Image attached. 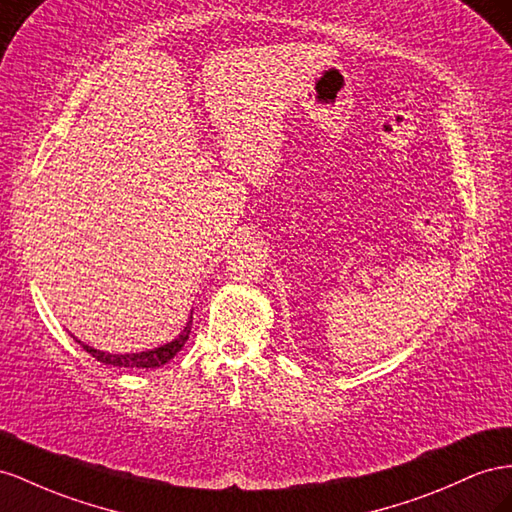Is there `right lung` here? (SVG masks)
<instances>
[{
    "instance_id": "obj_1",
    "label": "right lung",
    "mask_w": 512,
    "mask_h": 512,
    "mask_svg": "<svg viewBox=\"0 0 512 512\" xmlns=\"http://www.w3.org/2000/svg\"><path fill=\"white\" fill-rule=\"evenodd\" d=\"M193 314V310H191ZM191 319L193 316H189L187 325L183 327L181 334H178L174 340L161 344V347H155V349H148V351H142V353H107V351H99L90 347V344H84L79 338H75V342H79L81 347H84L94 359H99L101 364H109V366H118V368H159L163 366L165 362H170V359L181 351L185 347V342L189 340V334H191Z\"/></svg>"
}]
</instances>
